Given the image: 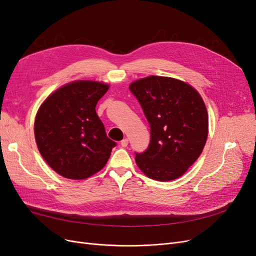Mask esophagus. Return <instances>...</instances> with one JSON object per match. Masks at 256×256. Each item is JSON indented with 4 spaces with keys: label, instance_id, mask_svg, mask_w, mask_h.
Masks as SVG:
<instances>
[{
    "label": "esophagus",
    "instance_id": "1",
    "mask_svg": "<svg viewBox=\"0 0 256 256\" xmlns=\"http://www.w3.org/2000/svg\"><path fill=\"white\" fill-rule=\"evenodd\" d=\"M128 145V138H124V140L120 141V146L122 147H126Z\"/></svg>",
    "mask_w": 256,
    "mask_h": 256
}]
</instances>
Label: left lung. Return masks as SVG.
<instances>
[{"label": "left lung", "instance_id": "obj_1", "mask_svg": "<svg viewBox=\"0 0 256 256\" xmlns=\"http://www.w3.org/2000/svg\"><path fill=\"white\" fill-rule=\"evenodd\" d=\"M150 127V142L134 152L141 171L154 180L180 177L202 152L208 134V114L202 97L189 84L150 76L130 84Z\"/></svg>", "mask_w": 256, "mask_h": 256}]
</instances>
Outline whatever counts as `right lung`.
<instances>
[{
  "instance_id": "right-lung-1",
  "label": "right lung",
  "mask_w": 256,
  "mask_h": 256,
  "mask_svg": "<svg viewBox=\"0 0 256 256\" xmlns=\"http://www.w3.org/2000/svg\"><path fill=\"white\" fill-rule=\"evenodd\" d=\"M109 88L94 81H76L50 95L37 112L34 132L46 162L69 180L99 172L116 143L106 136L96 104Z\"/></svg>"
}]
</instances>
